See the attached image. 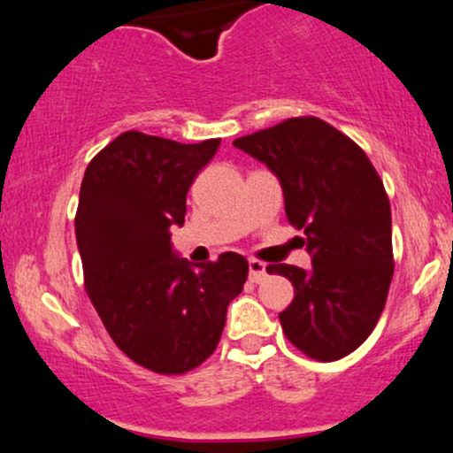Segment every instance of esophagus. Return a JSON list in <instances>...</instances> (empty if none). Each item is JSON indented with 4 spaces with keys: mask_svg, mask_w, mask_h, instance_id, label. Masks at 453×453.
<instances>
[{
    "mask_svg": "<svg viewBox=\"0 0 453 453\" xmlns=\"http://www.w3.org/2000/svg\"><path fill=\"white\" fill-rule=\"evenodd\" d=\"M266 277V264L259 262V259H249V279H251L253 283H262Z\"/></svg>",
    "mask_w": 453,
    "mask_h": 453,
    "instance_id": "obj_1",
    "label": "esophagus"
}]
</instances>
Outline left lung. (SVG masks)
I'll use <instances>...</instances> for the list:
<instances>
[{"instance_id": "obj_1", "label": "left lung", "mask_w": 453, "mask_h": 453, "mask_svg": "<svg viewBox=\"0 0 453 453\" xmlns=\"http://www.w3.org/2000/svg\"><path fill=\"white\" fill-rule=\"evenodd\" d=\"M266 164L285 215L306 234L309 270L270 264L294 285L279 313L292 345L319 362L341 360L375 330L394 274L392 211L366 153L317 117H296L234 140Z\"/></svg>"}]
</instances>
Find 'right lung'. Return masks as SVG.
Listing matches in <instances>:
<instances>
[{
	"label": "right lung",
	"instance_id": "add662e5",
	"mask_svg": "<svg viewBox=\"0 0 453 453\" xmlns=\"http://www.w3.org/2000/svg\"><path fill=\"white\" fill-rule=\"evenodd\" d=\"M126 132L87 165L76 244L89 294L114 345L149 371L183 375L215 351L249 264L238 253L191 264L170 242L187 191L219 149Z\"/></svg>",
	"mask_w": 453,
	"mask_h": 453
}]
</instances>
